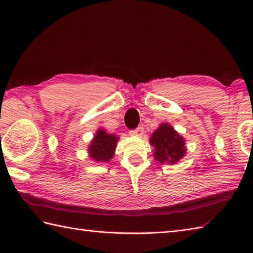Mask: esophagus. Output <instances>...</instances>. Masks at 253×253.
<instances>
[{"mask_svg": "<svg viewBox=\"0 0 253 253\" xmlns=\"http://www.w3.org/2000/svg\"><path fill=\"white\" fill-rule=\"evenodd\" d=\"M143 133H144L143 127H138V128H136V129L129 131V135L130 136H135V137H142Z\"/></svg>", "mask_w": 253, "mask_h": 253, "instance_id": "34e87169", "label": "esophagus"}]
</instances>
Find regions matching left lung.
Wrapping results in <instances>:
<instances>
[{"label": "left lung", "mask_w": 253, "mask_h": 253, "mask_svg": "<svg viewBox=\"0 0 253 253\" xmlns=\"http://www.w3.org/2000/svg\"><path fill=\"white\" fill-rule=\"evenodd\" d=\"M150 143L154 147V159L161 164H176L185 157V140L169 124H161L152 136Z\"/></svg>", "instance_id": "1"}]
</instances>
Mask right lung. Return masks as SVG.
Instances as JSON below:
<instances>
[{"mask_svg": "<svg viewBox=\"0 0 253 253\" xmlns=\"http://www.w3.org/2000/svg\"><path fill=\"white\" fill-rule=\"evenodd\" d=\"M117 141L118 137L99 129L89 146V157L96 162H109L114 155Z\"/></svg>", "mask_w": 253, "mask_h": 253, "instance_id": "obj_1", "label": "right lung"}]
</instances>
